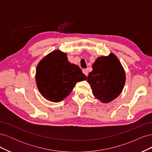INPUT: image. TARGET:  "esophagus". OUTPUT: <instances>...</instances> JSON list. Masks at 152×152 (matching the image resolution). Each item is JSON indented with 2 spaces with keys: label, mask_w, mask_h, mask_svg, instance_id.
Masks as SVG:
<instances>
[{
  "label": "esophagus",
  "mask_w": 152,
  "mask_h": 152,
  "mask_svg": "<svg viewBox=\"0 0 152 152\" xmlns=\"http://www.w3.org/2000/svg\"><path fill=\"white\" fill-rule=\"evenodd\" d=\"M82 72H83V73L86 76H87V75H88V70H87V69H83V70H82Z\"/></svg>",
  "instance_id": "obj_1"
}]
</instances>
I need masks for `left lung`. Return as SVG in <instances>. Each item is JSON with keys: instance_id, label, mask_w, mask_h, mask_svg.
Masks as SVG:
<instances>
[{"instance_id": "obj_1", "label": "left lung", "mask_w": 152, "mask_h": 152, "mask_svg": "<svg viewBox=\"0 0 152 152\" xmlns=\"http://www.w3.org/2000/svg\"><path fill=\"white\" fill-rule=\"evenodd\" d=\"M87 79L95 97L103 103H109L121 94L126 75L115 55L110 54L96 59Z\"/></svg>"}]
</instances>
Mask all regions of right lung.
I'll list each match as a JSON object with an SVG mask.
<instances>
[{"instance_id":"obj_1","label":"right lung","mask_w":152,"mask_h":152,"mask_svg":"<svg viewBox=\"0 0 152 152\" xmlns=\"http://www.w3.org/2000/svg\"><path fill=\"white\" fill-rule=\"evenodd\" d=\"M35 78L40 94L53 102L63 100L77 82L86 80L80 68L71 64L66 54L58 50H54L40 61Z\"/></svg>"}]
</instances>
